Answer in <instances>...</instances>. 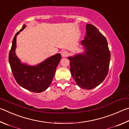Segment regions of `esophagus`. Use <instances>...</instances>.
Returning <instances> with one entry per match:
<instances>
[{"instance_id": "34e87169", "label": "esophagus", "mask_w": 129, "mask_h": 129, "mask_svg": "<svg viewBox=\"0 0 129 129\" xmlns=\"http://www.w3.org/2000/svg\"><path fill=\"white\" fill-rule=\"evenodd\" d=\"M61 55H62V57H67V56L69 55V53L68 51H66V50H64V51H62V53H61Z\"/></svg>"}]
</instances>
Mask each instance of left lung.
I'll list each match as a JSON object with an SVG mask.
<instances>
[{"instance_id":"1","label":"left lung","mask_w":129,"mask_h":129,"mask_svg":"<svg viewBox=\"0 0 129 129\" xmlns=\"http://www.w3.org/2000/svg\"><path fill=\"white\" fill-rule=\"evenodd\" d=\"M85 39L81 44L84 53L70 56V71L79 87L91 89L98 86L107 77L110 53L106 38L95 26L87 24Z\"/></svg>"}]
</instances>
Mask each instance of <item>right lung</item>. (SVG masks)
Returning a JSON list of instances; mask_svg holds the SVG:
<instances>
[{
  "label": "right lung",
  "instance_id": "obj_1",
  "mask_svg": "<svg viewBox=\"0 0 129 129\" xmlns=\"http://www.w3.org/2000/svg\"><path fill=\"white\" fill-rule=\"evenodd\" d=\"M25 26L24 25L13 38L9 53V62L13 76L18 84L29 91L40 93L46 89L51 84L56 67L61 59V55L57 54L52 56L36 66L22 64L16 55L15 49L16 36Z\"/></svg>",
  "mask_w": 129,
  "mask_h": 129
}]
</instances>
